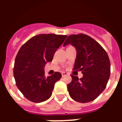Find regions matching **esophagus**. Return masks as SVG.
<instances>
[{
  "mask_svg": "<svg viewBox=\"0 0 122 122\" xmlns=\"http://www.w3.org/2000/svg\"><path fill=\"white\" fill-rule=\"evenodd\" d=\"M61 74H62V76H67V75H69V73L68 72H61Z\"/></svg>",
  "mask_w": 122,
  "mask_h": 122,
  "instance_id": "1",
  "label": "esophagus"
}]
</instances>
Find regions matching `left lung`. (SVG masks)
Returning <instances> with one entry per match:
<instances>
[{
  "mask_svg": "<svg viewBox=\"0 0 122 122\" xmlns=\"http://www.w3.org/2000/svg\"><path fill=\"white\" fill-rule=\"evenodd\" d=\"M71 44L76 50L74 70L82 71L83 77L71 75L67 85L69 95L77 102L95 100L107 86L110 74V63L106 51L93 38L84 34L70 35L63 46Z\"/></svg>",
  "mask_w": 122,
  "mask_h": 122,
  "instance_id": "obj_1",
  "label": "left lung"
}]
</instances>
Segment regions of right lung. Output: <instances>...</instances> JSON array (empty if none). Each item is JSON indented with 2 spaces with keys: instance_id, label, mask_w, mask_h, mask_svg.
Returning a JSON list of instances; mask_svg holds the SVG:
<instances>
[{
  "instance_id": "obj_1",
  "label": "right lung",
  "mask_w": 122,
  "mask_h": 122,
  "mask_svg": "<svg viewBox=\"0 0 122 122\" xmlns=\"http://www.w3.org/2000/svg\"><path fill=\"white\" fill-rule=\"evenodd\" d=\"M66 36L40 34L30 38L20 49L15 59L14 76L17 88L28 100L41 102L51 97L61 74L56 72L46 77L44 68L47 62L52 61Z\"/></svg>"
}]
</instances>
